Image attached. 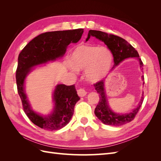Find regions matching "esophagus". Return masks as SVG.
<instances>
[{
    "label": "esophagus",
    "instance_id": "esophagus-1",
    "mask_svg": "<svg viewBox=\"0 0 161 161\" xmlns=\"http://www.w3.org/2000/svg\"><path fill=\"white\" fill-rule=\"evenodd\" d=\"M77 93H78V95H79V96H80V97H84L86 95L87 92H86V91H85V89L80 88L77 91Z\"/></svg>",
    "mask_w": 161,
    "mask_h": 161
}]
</instances>
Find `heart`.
Listing matches in <instances>:
<instances>
[{"instance_id":"1","label":"heart","mask_w":161,"mask_h":161,"mask_svg":"<svg viewBox=\"0 0 161 161\" xmlns=\"http://www.w3.org/2000/svg\"><path fill=\"white\" fill-rule=\"evenodd\" d=\"M113 61L111 51L106 47H97L90 44L77 46L70 55L69 69L72 72L86 70L89 80L97 82L108 74Z\"/></svg>"}]
</instances>
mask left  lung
<instances>
[{"label": "left lung", "instance_id": "1", "mask_svg": "<svg viewBox=\"0 0 161 161\" xmlns=\"http://www.w3.org/2000/svg\"><path fill=\"white\" fill-rule=\"evenodd\" d=\"M91 36L95 37L99 40L103 42L111 51L114 56V65L112 69L118 66L121 61L128 58H137L140 62V68L143 66V62L139 58L140 56L138 52L124 39L113 35V34H108L101 31L90 30L86 41H88ZM142 80L144 79V76H142ZM143 84H144V82H143ZM94 86L95 90H97V92L99 94V101L95 109V114L101 121L106 125L119 126L129 123L134 119L142 104L143 97H142L138 106L135 108L132 112L121 115L117 114L112 111L108 106L104 89V80H101L97 82V83L94 84Z\"/></svg>", "mask_w": 161, "mask_h": 161}]
</instances>
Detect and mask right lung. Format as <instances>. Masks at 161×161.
Masks as SVG:
<instances>
[{"label":"right lung","instance_id":"obj_1","mask_svg":"<svg viewBox=\"0 0 161 161\" xmlns=\"http://www.w3.org/2000/svg\"><path fill=\"white\" fill-rule=\"evenodd\" d=\"M83 29L43 33L29 42L18 57L16 70L17 91L21 99L23 109L32 122L42 129L58 130L69 124L74 114L75 105L80 99L75 85H58L53 92L55 103L52 113L42 116L33 111L27 99L24 82L33 66L48 61L55 60L64 54L70 43L80 40Z\"/></svg>","mask_w":161,"mask_h":161}]
</instances>
